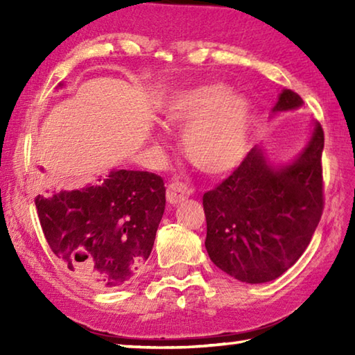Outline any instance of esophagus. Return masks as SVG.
Instances as JSON below:
<instances>
[{"mask_svg":"<svg viewBox=\"0 0 355 355\" xmlns=\"http://www.w3.org/2000/svg\"><path fill=\"white\" fill-rule=\"evenodd\" d=\"M189 194H191V191L184 183L172 182L169 186H167L166 199L171 203V205L175 207V205H178V203H182L184 199H188Z\"/></svg>","mask_w":355,"mask_h":355,"instance_id":"obj_1","label":"esophagus"}]
</instances>
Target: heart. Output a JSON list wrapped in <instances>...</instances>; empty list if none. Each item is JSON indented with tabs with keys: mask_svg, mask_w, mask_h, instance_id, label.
Wrapping results in <instances>:
<instances>
[{
	"mask_svg": "<svg viewBox=\"0 0 355 355\" xmlns=\"http://www.w3.org/2000/svg\"><path fill=\"white\" fill-rule=\"evenodd\" d=\"M167 125L183 130V150L197 169L224 175L243 163L249 150V101L224 84H202L173 94L166 101Z\"/></svg>",
	"mask_w": 355,
	"mask_h": 355,
	"instance_id": "obj_1",
	"label": "heart"
}]
</instances>
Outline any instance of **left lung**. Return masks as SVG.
Here are the masks:
<instances>
[{
  "label": "left lung",
  "mask_w": 355,
  "mask_h": 355,
  "mask_svg": "<svg viewBox=\"0 0 355 355\" xmlns=\"http://www.w3.org/2000/svg\"><path fill=\"white\" fill-rule=\"evenodd\" d=\"M302 98L285 89L274 112L297 110ZM324 131L291 164L275 169L254 147L224 182L203 194L205 248L222 271L245 284L280 277L304 254L324 209Z\"/></svg>",
  "instance_id": "left-lung-1"
}]
</instances>
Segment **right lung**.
<instances>
[{
    "label": "right lung",
    "mask_w": 355,
    "mask_h": 355,
    "mask_svg": "<svg viewBox=\"0 0 355 355\" xmlns=\"http://www.w3.org/2000/svg\"><path fill=\"white\" fill-rule=\"evenodd\" d=\"M45 239L73 277L105 290L146 268L166 207L163 178L112 171L95 184L35 197Z\"/></svg>",
    "instance_id": "obj_1"
}]
</instances>
